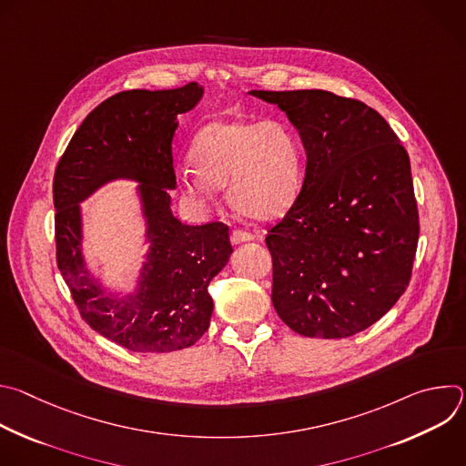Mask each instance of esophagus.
<instances>
[{"instance_id": "obj_1", "label": "esophagus", "mask_w": 466, "mask_h": 466, "mask_svg": "<svg viewBox=\"0 0 466 466\" xmlns=\"http://www.w3.org/2000/svg\"><path fill=\"white\" fill-rule=\"evenodd\" d=\"M254 236L248 234V232H243V230H234L232 236H230V241L232 245H239V243H245V241H252Z\"/></svg>"}]
</instances>
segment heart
I'll return each mask as SVG.
<instances>
[{"mask_svg": "<svg viewBox=\"0 0 466 466\" xmlns=\"http://www.w3.org/2000/svg\"><path fill=\"white\" fill-rule=\"evenodd\" d=\"M189 158L191 164H184L177 178L182 191L201 207H212L218 187H227L238 214L271 221L288 212L299 193V142L277 119L210 121L193 137Z\"/></svg>", "mask_w": 466, "mask_h": 466, "instance_id": "1", "label": "heart"}]
</instances>
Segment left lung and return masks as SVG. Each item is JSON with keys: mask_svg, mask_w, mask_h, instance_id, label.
I'll return each instance as SVG.
<instances>
[{"mask_svg": "<svg viewBox=\"0 0 466 466\" xmlns=\"http://www.w3.org/2000/svg\"><path fill=\"white\" fill-rule=\"evenodd\" d=\"M248 94L277 105L306 151L297 201L265 238L273 306L300 336H354L410 284L419 241L410 157L361 101L326 90Z\"/></svg>", "mask_w": 466, "mask_h": 466, "instance_id": "obj_1", "label": "left lung"}]
</instances>
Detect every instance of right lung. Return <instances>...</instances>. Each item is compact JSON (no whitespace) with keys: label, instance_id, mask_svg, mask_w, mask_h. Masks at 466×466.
I'll list each match as a JSON object with an SVG mask.
<instances>
[{"label":"right lung","instance_id":"right-lung-1","mask_svg":"<svg viewBox=\"0 0 466 466\" xmlns=\"http://www.w3.org/2000/svg\"><path fill=\"white\" fill-rule=\"evenodd\" d=\"M203 96L201 85L189 83L108 97L81 123L55 171L58 269L90 328L132 352H173L201 339L214 311L208 284L232 254L227 225H184L171 212L178 114ZM117 179L137 184L147 227L145 259L128 292L99 279L84 256L80 205Z\"/></svg>","mask_w":466,"mask_h":466}]
</instances>
